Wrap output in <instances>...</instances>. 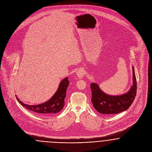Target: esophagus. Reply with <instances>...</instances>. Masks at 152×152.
<instances>
[{
  "mask_svg": "<svg viewBox=\"0 0 152 152\" xmlns=\"http://www.w3.org/2000/svg\"><path fill=\"white\" fill-rule=\"evenodd\" d=\"M84 75V70L83 68L79 69L77 72V76L79 79H81L83 78Z\"/></svg>",
  "mask_w": 152,
  "mask_h": 152,
  "instance_id": "1",
  "label": "esophagus"
}]
</instances>
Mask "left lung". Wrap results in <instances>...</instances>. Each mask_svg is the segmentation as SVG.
Returning a JSON list of instances; mask_svg holds the SVG:
<instances>
[{
    "mask_svg": "<svg viewBox=\"0 0 152 152\" xmlns=\"http://www.w3.org/2000/svg\"><path fill=\"white\" fill-rule=\"evenodd\" d=\"M133 85L125 94L110 95L103 92L95 83L91 84L92 102L94 107L99 113L105 115L119 113L130 107L136 95L137 84L134 66H132Z\"/></svg>",
    "mask_w": 152,
    "mask_h": 152,
    "instance_id": "left-lung-1",
    "label": "left lung"
}]
</instances>
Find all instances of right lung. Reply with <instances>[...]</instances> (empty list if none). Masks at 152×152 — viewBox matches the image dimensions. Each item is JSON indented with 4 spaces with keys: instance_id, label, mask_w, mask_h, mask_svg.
<instances>
[{
    "instance_id": "1",
    "label": "right lung",
    "mask_w": 152,
    "mask_h": 152,
    "mask_svg": "<svg viewBox=\"0 0 152 152\" xmlns=\"http://www.w3.org/2000/svg\"><path fill=\"white\" fill-rule=\"evenodd\" d=\"M69 85L68 77L63 79L60 83L58 88L54 95L47 102L36 105L25 104L17 97L18 101L24 108L44 115H52L62 110L64 106L66 91Z\"/></svg>"
}]
</instances>
